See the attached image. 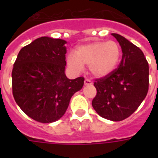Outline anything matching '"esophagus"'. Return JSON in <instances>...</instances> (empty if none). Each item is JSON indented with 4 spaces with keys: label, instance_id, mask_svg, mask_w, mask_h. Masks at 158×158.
I'll return each instance as SVG.
<instances>
[{
    "label": "esophagus",
    "instance_id": "esophagus-1",
    "mask_svg": "<svg viewBox=\"0 0 158 158\" xmlns=\"http://www.w3.org/2000/svg\"><path fill=\"white\" fill-rule=\"evenodd\" d=\"M92 84H93V83H92V81L90 79H86L84 80V85H91Z\"/></svg>",
    "mask_w": 158,
    "mask_h": 158
}]
</instances>
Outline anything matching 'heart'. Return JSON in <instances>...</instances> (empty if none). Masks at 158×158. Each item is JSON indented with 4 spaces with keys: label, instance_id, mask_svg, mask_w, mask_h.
Segmentation results:
<instances>
[{
    "label": "heart",
    "instance_id": "b5f03b06",
    "mask_svg": "<svg viewBox=\"0 0 158 158\" xmlns=\"http://www.w3.org/2000/svg\"><path fill=\"white\" fill-rule=\"evenodd\" d=\"M120 46L115 42H94L77 48L75 55L69 54L67 63L72 69L80 72L89 66L93 75L103 77L114 70L120 60Z\"/></svg>",
    "mask_w": 158,
    "mask_h": 158
}]
</instances>
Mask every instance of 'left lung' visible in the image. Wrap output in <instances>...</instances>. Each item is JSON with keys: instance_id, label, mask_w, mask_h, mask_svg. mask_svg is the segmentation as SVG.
<instances>
[{"instance_id": "8db88e82", "label": "left lung", "mask_w": 158, "mask_h": 158, "mask_svg": "<svg viewBox=\"0 0 158 158\" xmlns=\"http://www.w3.org/2000/svg\"><path fill=\"white\" fill-rule=\"evenodd\" d=\"M112 35L121 47L122 59L110 74L95 79L97 94L92 105L102 117L120 121L132 115L147 96L149 69L139 48L121 35Z\"/></svg>"}]
</instances>
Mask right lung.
I'll return each instance as SVG.
<instances>
[{"label":"right lung","instance_id":"add662e5","mask_svg":"<svg viewBox=\"0 0 158 158\" xmlns=\"http://www.w3.org/2000/svg\"><path fill=\"white\" fill-rule=\"evenodd\" d=\"M66 42L42 37L23 47L12 69V93L26 115L52 123L66 111L71 97L83 88L84 77L65 76Z\"/></svg>","mask_w":158,"mask_h":158}]
</instances>
